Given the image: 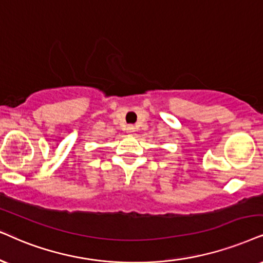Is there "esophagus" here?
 <instances>
[{
  "label": "esophagus",
  "mask_w": 263,
  "mask_h": 263,
  "mask_svg": "<svg viewBox=\"0 0 263 263\" xmlns=\"http://www.w3.org/2000/svg\"><path fill=\"white\" fill-rule=\"evenodd\" d=\"M126 131H127L128 132V134H134V132L136 131V127H135V126L134 125H128L127 126V128H126Z\"/></svg>",
  "instance_id": "34e87169"
}]
</instances>
